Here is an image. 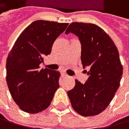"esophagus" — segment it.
<instances>
[{
  "instance_id": "esophagus-1",
  "label": "esophagus",
  "mask_w": 129,
  "mask_h": 129,
  "mask_svg": "<svg viewBox=\"0 0 129 129\" xmlns=\"http://www.w3.org/2000/svg\"><path fill=\"white\" fill-rule=\"evenodd\" d=\"M61 74H62V77H67V74L65 72H61Z\"/></svg>"
}]
</instances>
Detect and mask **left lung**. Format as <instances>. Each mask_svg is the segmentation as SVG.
<instances>
[{
  "label": "left lung",
  "mask_w": 129,
  "mask_h": 129,
  "mask_svg": "<svg viewBox=\"0 0 129 129\" xmlns=\"http://www.w3.org/2000/svg\"><path fill=\"white\" fill-rule=\"evenodd\" d=\"M73 33L81 43V61L88 67L89 78L84 84L75 80L67 92L72 108L84 117L95 116L107 108L120 86L123 67L113 41L94 24L72 23L66 34Z\"/></svg>",
  "instance_id": "8db88e82"
}]
</instances>
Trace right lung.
Segmentation results:
<instances>
[{
  "mask_svg": "<svg viewBox=\"0 0 129 129\" xmlns=\"http://www.w3.org/2000/svg\"><path fill=\"white\" fill-rule=\"evenodd\" d=\"M68 24L36 20L17 38L6 61V81L14 102L23 111L38 113L50 105L59 87L60 73L40 69L55 40Z\"/></svg>",
  "mask_w": 129,
  "mask_h": 129,
  "instance_id": "right-lung-1",
  "label": "right lung"
}]
</instances>
